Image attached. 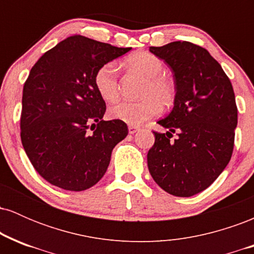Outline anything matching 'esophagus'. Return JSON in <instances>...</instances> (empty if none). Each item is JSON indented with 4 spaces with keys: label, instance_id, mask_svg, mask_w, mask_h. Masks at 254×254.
<instances>
[{
    "label": "esophagus",
    "instance_id": "esophagus-1",
    "mask_svg": "<svg viewBox=\"0 0 254 254\" xmlns=\"http://www.w3.org/2000/svg\"><path fill=\"white\" fill-rule=\"evenodd\" d=\"M137 131H139V127H129V133H131V135H133V133H136Z\"/></svg>",
    "mask_w": 254,
    "mask_h": 254
}]
</instances>
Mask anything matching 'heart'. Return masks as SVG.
<instances>
[{"mask_svg": "<svg viewBox=\"0 0 254 254\" xmlns=\"http://www.w3.org/2000/svg\"><path fill=\"white\" fill-rule=\"evenodd\" d=\"M130 69L145 77L142 89V100L122 101L109 110L111 118L131 125L143 124L155 117L161 106L168 107L176 99V84L170 77L161 74L164 63L149 52L138 51L125 60ZM94 86L97 92L106 103H115L119 97L118 71L116 63H105L94 74Z\"/></svg>", "mask_w": 254, "mask_h": 254, "instance_id": "b5f03b06", "label": "heart"}]
</instances>
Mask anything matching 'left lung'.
Segmentation results:
<instances>
[{"mask_svg":"<svg viewBox=\"0 0 254 254\" xmlns=\"http://www.w3.org/2000/svg\"><path fill=\"white\" fill-rule=\"evenodd\" d=\"M173 71L176 99L170 115L154 131L148 168L162 190L191 197L211 185L228 165L234 148L238 109L230 80L222 66L202 46L173 42L150 46ZM173 133L177 138L171 140Z\"/></svg>","mask_w":254,"mask_h":254,"instance_id":"obj_1","label":"left lung"}]
</instances>
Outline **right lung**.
<instances>
[{
    "label": "right lung",
    "instance_id": "add662e5",
    "mask_svg": "<svg viewBox=\"0 0 254 254\" xmlns=\"http://www.w3.org/2000/svg\"><path fill=\"white\" fill-rule=\"evenodd\" d=\"M130 50L72 36L32 66L22 90L20 136L31 164L46 182L83 191L106 173L127 127L103 119L106 104L95 89L94 74Z\"/></svg>",
    "mask_w": 254,
    "mask_h": 254
}]
</instances>
